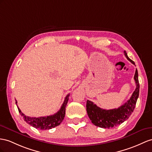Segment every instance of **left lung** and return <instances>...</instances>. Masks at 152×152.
<instances>
[{
  "mask_svg": "<svg viewBox=\"0 0 152 152\" xmlns=\"http://www.w3.org/2000/svg\"><path fill=\"white\" fill-rule=\"evenodd\" d=\"M124 55L127 59L135 65L134 61L128 58L125 50ZM134 80L136 84V88L130 97L122 106L118 108L111 110H105L99 108L91 101H87V112L91 122L94 125L103 128H110L116 126L123 123L124 121L128 119L134 112L136 102L139 94V83L138 80V72L136 69L134 75Z\"/></svg>",
  "mask_w": 152,
  "mask_h": 152,
  "instance_id": "1",
  "label": "left lung"
}]
</instances>
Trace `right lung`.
Wrapping results in <instances>:
<instances>
[{
    "mask_svg": "<svg viewBox=\"0 0 152 152\" xmlns=\"http://www.w3.org/2000/svg\"><path fill=\"white\" fill-rule=\"evenodd\" d=\"M69 94L65 97L64 103L56 114L51 115L40 117V118H31L29 116H26L22 113L20 108L18 107L19 113L23 117L25 121L31 125L34 128L40 130H49L53 128L56 127L60 124L65 118V107L68 103ZM17 102L16 101V104Z\"/></svg>",
    "mask_w": 152,
    "mask_h": 152,
    "instance_id": "obj_1",
    "label": "right lung"
}]
</instances>
